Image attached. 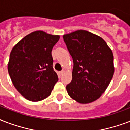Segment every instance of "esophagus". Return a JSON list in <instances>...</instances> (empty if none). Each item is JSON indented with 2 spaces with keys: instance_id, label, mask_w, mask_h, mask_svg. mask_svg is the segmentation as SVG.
Masks as SVG:
<instances>
[{
  "instance_id": "1",
  "label": "esophagus",
  "mask_w": 130,
  "mask_h": 130,
  "mask_svg": "<svg viewBox=\"0 0 130 130\" xmlns=\"http://www.w3.org/2000/svg\"><path fill=\"white\" fill-rule=\"evenodd\" d=\"M65 72H66V70H62V71H61V72H60V74H61V75H63V74H64V73H65Z\"/></svg>"
}]
</instances>
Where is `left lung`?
<instances>
[{"label": "left lung", "instance_id": "8db88e82", "mask_svg": "<svg viewBox=\"0 0 130 130\" xmlns=\"http://www.w3.org/2000/svg\"><path fill=\"white\" fill-rule=\"evenodd\" d=\"M63 38L74 64L72 81L66 85L68 94L81 104L95 101L114 74L112 50L103 39L86 30H76Z\"/></svg>", "mask_w": 130, "mask_h": 130}]
</instances>
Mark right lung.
I'll return each mask as SVG.
<instances>
[{"instance_id":"add662e5","label":"right lung","mask_w":130,"mask_h":130,"mask_svg":"<svg viewBox=\"0 0 130 130\" xmlns=\"http://www.w3.org/2000/svg\"><path fill=\"white\" fill-rule=\"evenodd\" d=\"M59 39V35L35 31L24 37L11 51L8 72L12 83L30 101H41L49 96L58 81L51 51Z\"/></svg>"}]
</instances>
